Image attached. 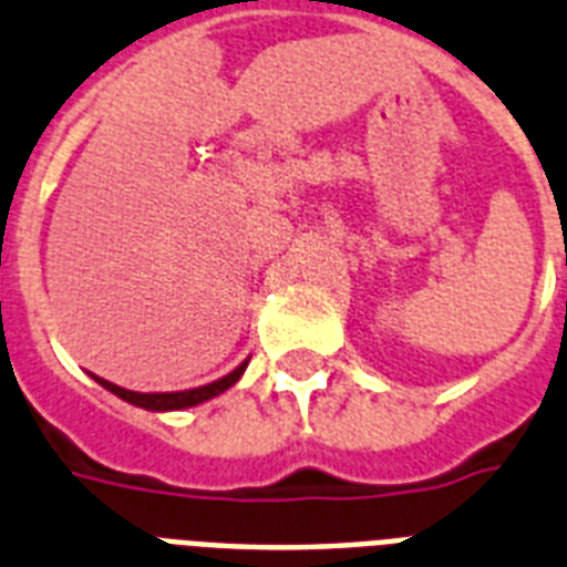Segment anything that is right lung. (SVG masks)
Here are the masks:
<instances>
[{
    "instance_id": "obj_1",
    "label": "right lung",
    "mask_w": 567,
    "mask_h": 567,
    "mask_svg": "<svg viewBox=\"0 0 567 567\" xmlns=\"http://www.w3.org/2000/svg\"><path fill=\"white\" fill-rule=\"evenodd\" d=\"M245 369H247V360L239 365V369H233L230 374H225L221 380H213V383H207V386H198V389H184V392L144 394V392H130V389H123V386H114V383H109V380H103V378H97V383L103 389H109L112 394H117V398H123L126 403H135V406H141V409H152V412H166V409H187V406H195V403L210 401V398H216L218 392L230 389L233 383L241 378V372H245Z\"/></svg>"
}]
</instances>
